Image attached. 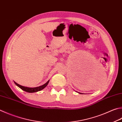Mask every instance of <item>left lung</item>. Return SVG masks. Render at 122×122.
Here are the masks:
<instances>
[{
  "label": "left lung",
  "instance_id": "1",
  "mask_svg": "<svg viewBox=\"0 0 122 122\" xmlns=\"http://www.w3.org/2000/svg\"><path fill=\"white\" fill-rule=\"evenodd\" d=\"M79 93H80V94H82L81 93H80V92H79Z\"/></svg>",
  "mask_w": 122,
  "mask_h": 122
}]
</instances>
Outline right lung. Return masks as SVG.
<instances>
[{"label": "right lung", "instance_id": "1", "mask_svg": "<svg viewBox=\"0 0 122 122\" xmlns=\"http://www.w3.org/2000/svg\"><path fill=\"white\" fill-rule=\"evenodd\" d=\"M14 82L15 84L17 86L19 87L22 90H23V91L27 92H30V93H33V92H38V91L42 90V89H43L45 88H46V86H47L48 83H49V80H48V81L45 84L42 85V86H38V87H35V88H29V87L24 86H20V85L18 84V83H17L15 82V81H14Z\"/></svg>", "mask_w": 122, "mask_h": 122}]
</instances>
